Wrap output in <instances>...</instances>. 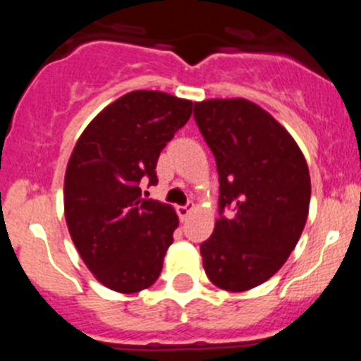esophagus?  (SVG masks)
Returning a JSON list of instances; mask_svg holds the SVG:
<instances>
[{
    "label": "esophagus",
    "mask_w": 361,
    "mask_h": 361,
    "mask_svg": "<svg viewBox=\"0 0 361 361\" xmlns=\"http://www.w3.org/2000/svg\"><path fill=\"white\" fill-rule=\"evenodd\" d=\"M193 212V206H178L177 213H178V219L180 220H186L190 216V213Z\"/></svg>",
    "instance_id": "obj_1"
}]
</instances>
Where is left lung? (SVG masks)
<instances>
[{
    "instance_id": "left-lung-1",
    "label": "left lung",
    "mask_w": 361,
    "mask_h": 361,
    "mask_svg": "<svg viewBox=\"0 0 361 361\" xmlns=\"http://www.w3.org/2000/svg\"><path fill=\"white\" fill-rule=\"evenodd\" d=\"M193 116L220 183V219L200 244L204 271L216 288L247 291L275 275L304 231L307 162L291 133L247 99H208ZM224 207L233 209L229 217Z\"/></svg>"
}]
</instances>
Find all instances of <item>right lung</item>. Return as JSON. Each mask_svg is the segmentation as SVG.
<instances>
[{
    "label": "right lung",
    "mask_w": 361,
    "mask_h": 361,
    "mask_svg": "<svg viewBox=\"0 0 361 361\" xmlns=\"http://www.w3.org/2000/svg\"><path fill=\"white\" fill-rule=\"evenodd\" d=\"M193 103L164 92L135 90L92 119L65 173V219L82 262L108 289L124 295L159 279L178 216L170 204L142 199L155 166L191 117Z\"/></svg>",
    "instance_id": "1"
}]
</instances>
